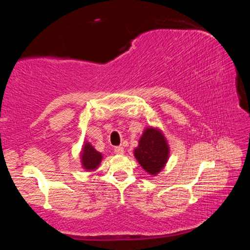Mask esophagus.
I'll return each mask as SVG.
<instances>
[{
    "instance_id": "1",
    "label": "esophagus",
    "mask_w": 250,
    "mask_h": 250,
    "mask_svg": "<svg viewBox=\"0 0 250 250\" xmlns=\"http://www.w3.org/2000/svg\"><path fill=\"white\" fill-rule=\"evenodd\" d=\"M115 153L116 154H124L125 153V149L122 146H116L115 147Z\"/></svg>"
}]
</instances>
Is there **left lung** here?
<instances>
[{
    "label": "left lung",
    "mask_w": 250,
    "mask_h": 250,
    "mask_svg": "<svg viewBox=\"0 0 250 250\" xmlns=\"http://www.w3.org/2000/svg\"><path fill=\"white\" fill-rule=\"evenodd\" d=\"M133 153L143 170L151 175H156L166 167L170 147L163 133L159 129L149 126L143 131Z\"/></svg>",
    "instance_id": "obj_1"
}]
</instances>
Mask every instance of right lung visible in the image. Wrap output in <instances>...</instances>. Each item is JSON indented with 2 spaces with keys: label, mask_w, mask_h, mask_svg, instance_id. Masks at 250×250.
Instances as JSON below:
<instances>
[{
  "label": "right lung",
  "mask_w": 250,
  "mask_h": 250,
  "mask_svg": "<svg viewBox=\"0 0 250 250\" xmlns=\"http://www.w3.org/2000/svg\"><path fill=\"white\" fill-rule=\"evenodd\" d=\"M80 159H82V164L84 170L95 171L101 163L103 154L97 151L89 142H84Z\"/></svg>",
  "instance_id": "right-lung-1"
}]
</instances>
